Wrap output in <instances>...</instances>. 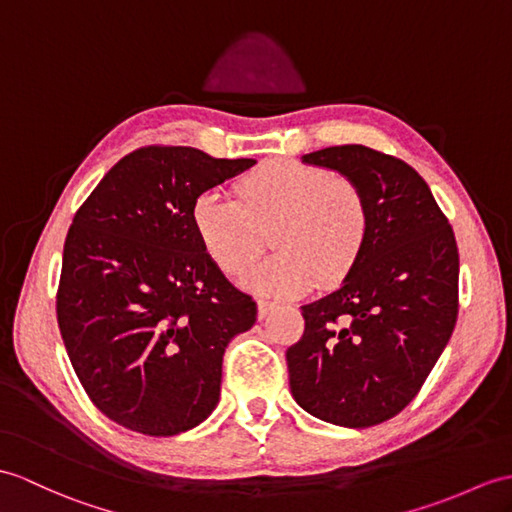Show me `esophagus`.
<instances>
[{
	"label": "esophagus",
	"instance_id": "obj_1",
	"mask_svg": "<svg viewBox=\"0 0 512 512\" xmlns=\"http://www.w3.org/2000/svg\"><path fill=\"white\" fill-rule=\"evenodd\" d=\"M277 303H270V301H257V316L259 320H264L272 310H275Z\"/></svg>",
	"mask_w": 512,
	"mask_h": 512
}]
</instances>
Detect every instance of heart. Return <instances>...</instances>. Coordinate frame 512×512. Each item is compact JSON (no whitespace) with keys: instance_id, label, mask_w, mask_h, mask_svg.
<instances>
[{"instance_id":"b5f03b06","label":"heart","mask_w":512,"mask_h":512,"mask_svg":"<svg viewBox=\"0 0 512 512\" xmlns=\"http://www.w3.org/2000/svg\"><path fill=\"white\" fill-rule=\"evenodd\" d=\"M235 198L216 189L192 205L202 251L222 272L242 275L257 259L264 235L275 253L248 272L257 294L301 296L316 279L331 285L349 275L368 235V213L347 178L296 159H270L235 183Z\"/></svg>"}]
</instances>
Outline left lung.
Wrapping results in <instances>:
<instances>
[{"instance_id":"1","label":"left lung","mask_w":512,"mask_h":512,"mask_svg":"<svg viewBox=\"0 0 512 512\" xmlns=\"http://www.w3.org/2000/svg\"><path fill=\"white\" fill-rule=\"evenodd\" d=\"M358 187L368 213L360 259L334 292L301 307L303 338L285 351L294 401L340 427H371L417 395L458 316V246L430 187L366 146L303 154Z\"/></svg>"}]
</instances>
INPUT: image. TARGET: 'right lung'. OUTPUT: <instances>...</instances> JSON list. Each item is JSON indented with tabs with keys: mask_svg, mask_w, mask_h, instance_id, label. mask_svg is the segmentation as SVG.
I'll list each match as a JSON object with an SVG mask.
<instances>
[{
	"mask_svg": "<svg viewBox=\"0 0 512 512\" xmlns=\"http://www.w3.org/2000/svg\"><path fill=\"white\" fill-rule=\"evenodd\" d=\"M255 163L141 148L106 172L71 222L58 327L95 408L128 430L174 436L218 406L224 349L255 325L257 303L202 251L192 205Z\"/></svg>",
	"mask_w": 512,
	"mask_h": 512,
	"instance_id": "right-lung-1",
	"label": "right lung"
}]
</instances>
